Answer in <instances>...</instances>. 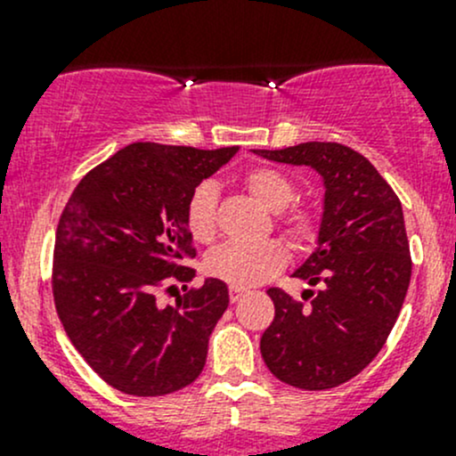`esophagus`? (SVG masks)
I'll use <instances>...</instances> for the list:
<instances>
[{
	"label": "esophagus",
	"instance_id": "34e87169",
	"mask_svg": "<svg viewBox=\"0 0 456 456\" xmlns=\"http://www.w3.org/2000/svg\"><path fill=\"white\" fill-rule=\"evenodd\" d=\"M245 296V289H238V287H229V300L238 302L240 297Z\"/></svg>",
	"mask_w": 456,
	"mask_h": 456
}]
</instances>
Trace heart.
Wrapping results in <instances>:
<instances>
[{
	"mask_svg": "<svg viewBox=\"0 0 456 456\" xmlns=\"http://www.w3.org/2000/svg\"><path fill=\"white\" fill-rule=\"evenodd\" d=\"M245 187L257 205L273 214L284 211L296 200V185L291 178L273 167H254L247 172ZM216 209H218L216 187L211 183L196 185L185 205V224L194 240L209 242L216 236ZM282 232L293 245H306L315 236V216L309 209L296 207L282 218ZM284 262L287 254L273 240H229L209 251L205 269L207 273L224 280L232 287L249 289L273 278Z\"/></svg>",
	"mask_w": 456,
	"mask_h": 456,
	"instance_id": "heart-1",
	"label": "heart"
}]
</instances>
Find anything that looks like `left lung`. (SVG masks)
Listing matches in <instances>:
<instances>
[{
  "instance_id": "obj_1",
  "label": "left lung",
  "mask_w": 456,
  "mask_h": 456,
  "mask_svg": "<svg viewBox=\"0 0 456 456\" xmlns=\"http://www.w3.org/2000/svg\"><path fill=\"white\" fill-rule=\"evenodd\" d=\"M254 151L314 167L324 181L317 247L293 273L320 291L306 289L309 306L282 289L266 291L275 317L262 333V360L289 386L335 388L375 360L402 311L412 273L402 202L370 160L342 142Z\"/></svg>"
}]
</instances>
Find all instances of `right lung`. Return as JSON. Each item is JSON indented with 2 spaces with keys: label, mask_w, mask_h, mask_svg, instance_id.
I'll use <instances>...</instances> for the list:
<instances>
[{
  "label": "right lung",
  "mask_w": 456,
  "mask_h": 456,
  "mask_svg": "<svg viewBox=\"0 0 456 456\" xmlns=\"http://www.w3.org/2000/svg\"><path fill=\"white\" fill-rule=\"evenodd\" d=\"M236 151L132 142L90 169L63 207L54 306L81 357L121 393L160 397L202 372L229 291L216 278L187 289L196 249L185 205ZM178 283L186 293L160 307L158 293Z\"/></svg>",
  "instance_id": "add662e5"
}]
</instances>
